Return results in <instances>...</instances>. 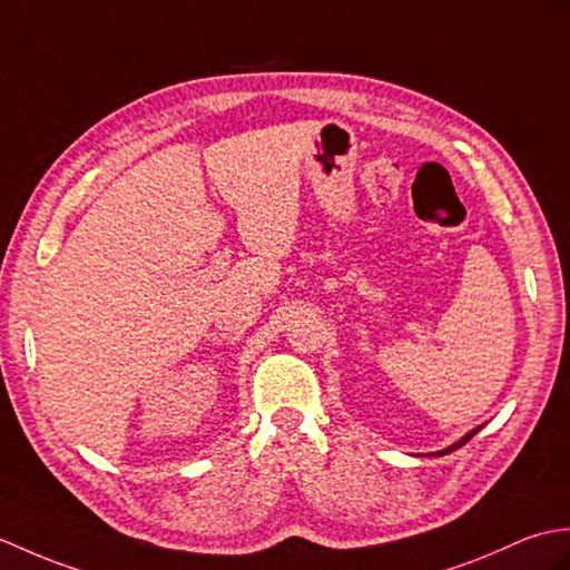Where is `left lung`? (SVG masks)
<instances>
[{
    "mask_svg": "<svg viewBox=\"0 0 570 570\" xmlns=\"http://www.w3.org/2000/svg\"><path fill=\"white\" fill-rule=\"evenodd\" d=\"M475 434H478V429H473V432H471V434H465V436H463L461 441H456V444H453V446H449V449H444V451H439V456H446V453H449V451H456L459 446H463V444H465V441H468V439H473Z\"/></svg>",
    "mask_w": 570,
    "mask_h": 570,
    "instance_id": "8db88e82",
    "label": "left lung"
}]
</instances>
